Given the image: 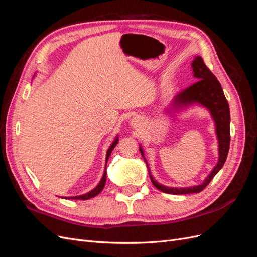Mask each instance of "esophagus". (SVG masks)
<instances>
[{
  "label": "esophagus",
  "mask_w": 257,
  "mask_h": 257,
  "mask_svg": "<svg viewBox=\"0 0 257 257\" xmlns=\"http://www.w3.org/2000/svg\"><path fill=\"white\" fill-rule=\"evenodd\" d=\"M143 124L144 122L141 116H133V119L131 120V125L134 128H141L143 126Z\"/></svg>",
  "instance_id": "obj_1"
}]
</instances>
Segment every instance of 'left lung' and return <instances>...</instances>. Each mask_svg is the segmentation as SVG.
Returning a JSON list of instances; mask_svg holds the SVG:
<instances>
[{
    "label": "left lung",
    "mask_w": 257,
    "mask_h": 257,
    "mask_svg": "<svg viewBox=\"0 0 257 257\" xmlns=\"http://www.w3.org/2000/svg\"><path fill=\"white\" fill-rule=\"evenodd\" d=\"M192 71L193 76L198 80L196 83L191 85L190 88L185 89L184 91L177 94L170 105L165 108L164 114L169 116L179 115L181 112H184L192 107L199 106L207 109L211 115V118L214 123L215 135L217 139V152H219V159L215 166L212 168L210 174L204 179V181L192 186H167L158 182L153 176L151 175L149 165L145 158V153L143 146L139 144V151L142 153L144 158L148 172L151 179V182L155 188L160 191L174 194V195H179V194H191V193H199L203 191L209 182L212 180L213 177L220 172V169L223 167L225 161H226L229 144H230V113H229V106L226 100V97L224 95L223 89L221 84L215 78V76L209 71L204 60L201 57L196 56L192 61Z\"/></svg>",
    "instance_id": "left-lung-1"
}]
</instances>
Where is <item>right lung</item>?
<instances>
[{
    "mask_svg": "<svg viewBox=\"0 0 257 257\" xmlns=\"http://www.w3.org/2000/svg\"><path fill=\"white\" fill-rule=\"evenodd\" d=\"M119 142V135H116L113 139V142L111 143V145L109 146V148H108L107 150V153H106V164H105V168H104V174H103V177L102 179H100V181L98 182V184L95 186L94 189L91 190L90 192L85 193V194H82V195H78V196H72V197H63V198H67V199H82V200H87V199H90L92 197H94L96 195H98V194L103 191L104 186H105V183H106V178H107V173H106V166H107V162H108V159H109L110 154L112 152V150L114 149V147L116 146V144H118Z\"/></svg>",
    "mask_w": 257,
    "mask_h": 257,
    "instance_id": "1",
    "label": "right lung"
}]
</instances>
